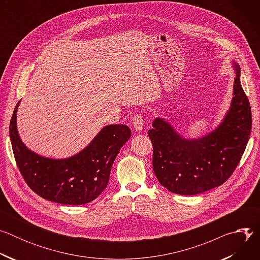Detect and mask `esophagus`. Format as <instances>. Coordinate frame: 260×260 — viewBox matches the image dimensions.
<instances>
[{
    "mask_svg": "<svg viewBox=\"0 0 260 260\" xmlns=\"http://www.w3.org/2000/svg\"><path fill=\"white\" fill-rule=\"evenodd\" d=\"M133 125H134V128L138 132H141L143 129V126H144V119H143V116L141 114H136L134 117H133Z\"/></svg>",
    "mask_w": 260,
    "mask_h": 260,
    "instance_id": "esophagus-1",
    "label": "esophagus"
}]
</instances>
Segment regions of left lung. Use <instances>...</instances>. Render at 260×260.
Segmentation results:
<instances>
[{
  "instance_id": "left-lung-1",
  "label": "left lung",
  "mask_w": 260,
  "mask_h": 260,
  "mask_svg": "<svg viewBox=\"0 0 260 260\" xmlns=\"http://www.w3.org/2000/svg\"><path fill=\"white\" fill-rule=\"evenodd\" d=\"M231 108L220 125L207 136L187 140L162 118H156L148 135L153 146V171L173 193L193 196L223 184L238 167L250 138L252 116L241 85L240 67Z\"/></svg>"
}]
</instances>
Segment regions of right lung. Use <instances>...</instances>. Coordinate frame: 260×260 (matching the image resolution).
Listing matches in <instances>:
<instances>
[{"instance_id":"add662e5","label":"right lung","mask_w":260,"mask_h":260,"mask_svg":"<svg viewBox=\"0 0 260 260\" xmlns=\"http://www.w3.org/2000/svg\"><path fill=\"white\" fill-rule=\"evenodd\" d=\"M17 103L9 133L16 165L28 187L41 198L62 204L83 205L95 200L107 187L110 171L132 132L127 125L105 126L78 154L51 159L34 153L21 142L16 125Z\"/></svg>"}]
</instances>
